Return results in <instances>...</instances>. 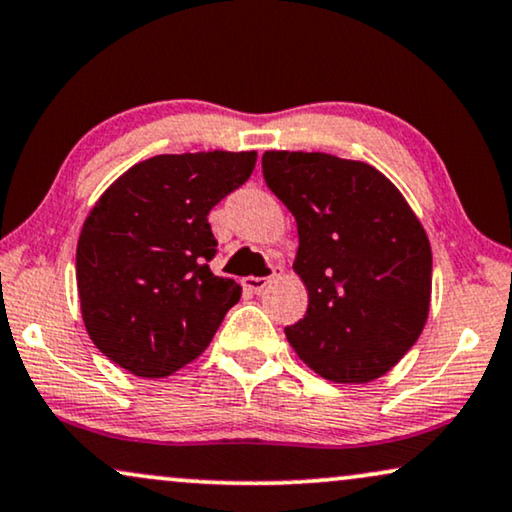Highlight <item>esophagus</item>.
I'll use <instances>...</instances> for the list:
<instances>
[{"mask_svg": "<svg viewBox=\"0 0 512 512\" xmlns=\"http://www.w3.org/2000/svg\"><path fill=\"white\" fill-rule=\"evenodd\" d=\"M281 271H283L281 264H274V267H271V276H267V278H264V276H248V278H243V286L252 290V293H262V290L271 283V278L281 276Z\"/></svg>", "mask_w": 512, "mask_h": 512, "instance_id": "34e87169", "label": "esophagus"}]
</instances>
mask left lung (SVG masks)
<instances>
[{
	"mask_svg": "<svg viewBox=\"0 0 512 512\" xmlns=\"http://www.w3.org/2000/svg\"><path fill=\"white\" fill-rule=\"evenodd\" d=\"M264 181L293 212L304 319L286 338L321 378L364 385L392 371L430 312L432 250L397 186L368 163L267 151Z\"/></svg>",
	"mask_w": 512,
	"mask_h": 512,
	"instance_id": "left-lung-1",
	"label": "left lung"
}]
</instances>
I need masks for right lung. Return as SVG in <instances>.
I'll return each instance as SVG.
<instances>
[{"label": "right lung", "mask_w": 512, "mask_h": 512, "mask_svg": "<svg viewBox=\"0 0 512 512\" xmlns=\"http://www.w3.org/2000/svg\"><path fill=\"white\" fill-rule=\"evenodd\" d=\"M255 151L155 155L113 181L77 241L89 338L139 378H167L215 338L241 286L215 276L210 210L245 184Z\"/></svg>", "instance_id": "obj_1"}]
</instances>
